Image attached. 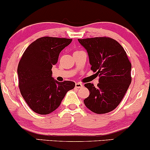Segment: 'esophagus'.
<instances>
[{
  "label": "esophagus",
  "instance_id": "esophagus-1",
  "mask_svg": "<svg viewBox=\"0 0 150 150\" xmlns=\"http://www.w3.org/2000/svg\"><path fill=\"white\" fill-rule=\"evenodd\" d=\"M83 87V85H82V83H80V82H77L76 84H75V87L76 88H81V87Z\"/></svg>",
  "mask_w": 150,
  "mask_h": 150
}]
</instances>
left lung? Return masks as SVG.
Here are the masks:
<instances>
[{"label":"left lung","mask_w":150,"mask_h":150,"mask_svg":"<svg viewBox=\"0 0 150 150\" xmlns=\"http://www.w3.org/2000/svg\"><path fill=\"white\" fill-rule=\"evenodd\" d=\"M78 42L87 51L91 70L99 77L97 87L91 83L85 85L90 94L84 103L97 114L110 112L118 106L131 83V63L124 49L111 38H88Z\"/></svg>","instance_id":"1"}]
</instances>
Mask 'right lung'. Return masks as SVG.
<instances>
[{
  "instance_id": "obj_1",
  "label": "right lung",
  "mask_w": 150,
  "mask_h": 150,
  "mask_svg": "<svg viewBox=\"0 0 150 150\" xmlns=\"http://www.w3.org/2000/svg\"><path fill=\"white\" fill-rule=\"evenodd\" d=\"M71 42L72 39L65 38H39L22 55L18 67L19 87L26 103L35 113L46 115L53 112L66 93L75 87L72 81L58 82L51 71L61 51Z\"/></svg>"
}]
</instances>
